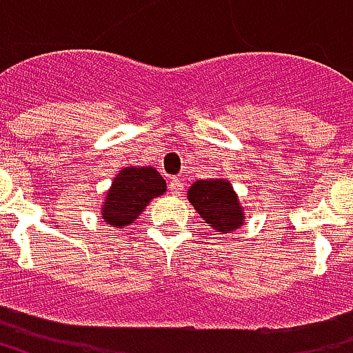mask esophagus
<instances>
[{"instance_id":"esophagus-1","label":"esophagus","mask_w":353,"mask_h":353,"mask_svg":"<svg viewBox=\"0 0 353 353\" xmlns=\"http://www.w3.org/2000/svg\"><path fill=\"white\" fill-rule=\"evenodd\" d=\"M168 189L174 194H179L181 192V189H183V183H181V179H177V177H174V179H170V185Z\"/></svg>"}]
</instances>
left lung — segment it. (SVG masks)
<instances>
[{
    "label": "left lung",
    "instance_id": "left-lung-1",
    "mask_svg": "<svg viewBox=\"0 0 353 353\" xmlns=\"http://www.w3.org/2000/svg\"><path fill=\"white\" fill-rule=\"evenodd\" d=\"M187 196L215 232H229L242 227L245 212L227 179H199L187 191Z\"/></svg>",
    "mask_w": 353,
    "mask_h": 353
}]
</instances>
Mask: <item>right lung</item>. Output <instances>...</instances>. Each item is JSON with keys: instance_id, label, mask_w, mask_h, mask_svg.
I'll return each mask as SVG.
<instances>
[{"instance_id": "right-lung-1", "label": "right lung", "mask_w": 353, "mask_h": 353, "mask_svg": "<svg viewBox=\"0 0 353 353\" xmlns=\"http://www.w3.org/2000/svg\"><path fill=\"white\" fill-rule=\"evenodd\" d=\"M166 192V181L151 166L134 168L126 166L121 174L111 181V189L105 194V202L101 204L103 221L124 229L138 217L154 196Z\"/></svg>"}]
</instances>
